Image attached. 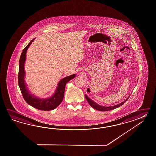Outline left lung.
Masks as SVG:
<instances>
[{
  "label": "left lung",
  "instance_id": "left-lung-1",
  "mask_svg": "<svg viewBox=\"0 0 156 156\" xmlns=\"http://www.w3.org/2000/svg\"><path fill=\"white\" fill-rule=\"evenodd\" d=\"M85 98L87 100V101L88 102L89 104L90 105V106H92V108H95L97 110H99L101 112H106V111H109V110H112L113 109H115L116 108H119L120 107V106L123 105V104L127 101L128 99V97L126 99V100L124 101L123 102L120 103V104H118V105H116L115 106H110V107H105V106H100L99 105H98L97 104H96V102H94V101H93L91 99H90L88 96L87 95H85Z\"/></svg>",
  "mask_w": 156,
  "mask_h": 156
}]
</instances>
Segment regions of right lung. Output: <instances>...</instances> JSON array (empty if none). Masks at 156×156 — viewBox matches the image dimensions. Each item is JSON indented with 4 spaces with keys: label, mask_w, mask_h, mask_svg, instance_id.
I'll return each mask as SVG.
<instances>
[{
    "label": "right lung",
    "mask_w": 156,
    "mask_h": 156,
    "mask_svg": "<svg viewBox=\"0 0 156 156\" xmlns=\"http://www.w3.org/2000/svg\"><path fill=\"white\" fill-rule=\"evenodd\" d=\"M34 39L35 38L33 39L29 42V44L24 48L21 54L19 60L18 84L23 98L27 104L37 109L44 111H49L57 108L61 104L64 98L66 85L69 80L73 79L76 75L75 74H73L71 76L66 77L60 80L58 84V87L56 88V91L54 94H53L52 97L48 98L41 99L30 94V92L28 91L27 85L25 84L24 80L25 74L24 69V64L26 60V54L27 50Z\"/></svg>",
    "instance_id": "1"
}]
</instances>
